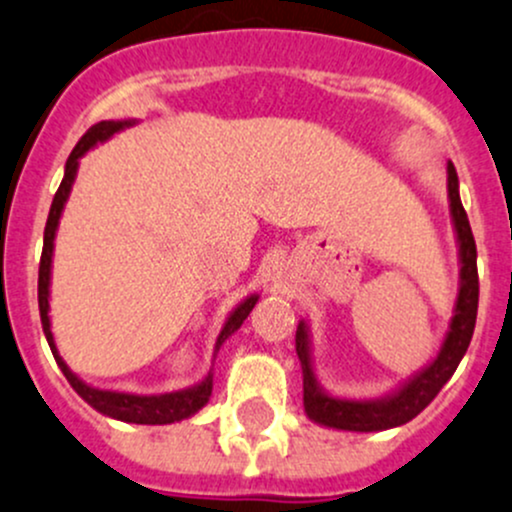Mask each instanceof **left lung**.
I'll list each match as a JSON object with an SVG mask.
<instances>
[{"mask_svg": "<svg viewBox=\"0 0 512 512\" xmlns=\"http://www.w3.org/2000/svg\"><path fill=\"white\" fill-rule=\"evenodd\" d=\"M446 192H449V212L453 234L458 246V293L453 303V315L449 320L439 352L431 357L429 365L421 367L412 377L404 379L399 387L384 397L355 399L330 394L320 384L313 365V340H310L308 320H300L295 330V352H298L300 370H303V407L310 421L328 429L340 431H384L412 421L416 414L424 412L431 399L441 392L451 374L456 372L458 362L466 355L471 345L473 328H476L478 313V268H476V241H473L471 224H468L466 209L458 194L456 167L446 165Z\"/></svg>", "mask_w": 512, "mask_h": 512, "instance_id": "1", "label": "left lung"}]
</instances>
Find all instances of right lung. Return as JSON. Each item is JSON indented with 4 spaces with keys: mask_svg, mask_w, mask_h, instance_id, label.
I'll return each mask as SVG.
<instances>
[{
    "mask_svg": "<svg viewBox=\"0 0 512 512\" xmlns=\"http://www.w3.org/2000/svg\"><path fill=\"white\" fill-rule=\"evenodd\" d=\"M138 120H103V123L93 125L86 135H83L81 142L73 147V152L68 155L66 160V170H63V179L61 187L56 192L54 202H51V212L49 219H46V229H44V251H41V263H39V313H41V328H44L46 342H49L51 352H54L56 365L61 367V372L66 374L68 384L76 389L78 397L83 399L86 404H91L96 412L103 416H110V419L125 421V424H175V421L189 419L194 416L202 407H207L209 397H212V387H214V370L207 372V377L202 382L192 384L187 389H179V392H165V394H133V392H118V389H98L91 387L88 382H83L76 372H71V367L63 362V357L59 355V347H56L54 333H51V266H54V241H56V231H59V221L63 214V207H66L68 197H71L73 182H76L78 175V165H81V157L86 155L88 150L100 145V142L110 140L115 133L120 130L130 128ZM258 303V293L246 295L229 315H226L224 325H221L217 342H214V357H217L219 347L229 340L236 330L244 325V320L249 318V313L254 310V305Z\"/></svg>",
    "mask_w": 512,
    "mask_h": 512,
    "instance_id": "obj_1",
    "label": "right lung"
}]
</instances>
